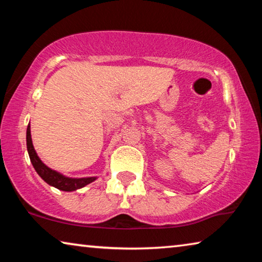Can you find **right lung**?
Wrapping results in <instances>:
<instances>
[{"instance_id":"1","label":"right lung","mask_w":262,"mask_h":262,"mask_svg":"<svg viewBox=\"0 0 262 262\" xmlns=\"http://www.w3.org/2000/svg\"><path fill=\"white\" fill-rule=\"evenodd\" d=\"M26 145H28V152L34 170L41 177L42 180H45L48 185L53 186V187L60 190H64V192H72V190H76L84 187V186H86L88 184H90L97 179L96 177H88V178H69V177L61 174L60 172L52 170V168L45 165V164L41 162V159L38 157V155L34 150L32 139H31L30 125L28 126V129H26Z\"/></svg>"}]
</instances>
